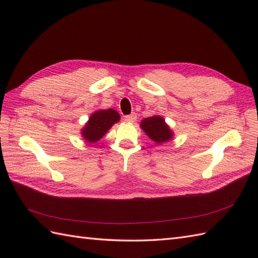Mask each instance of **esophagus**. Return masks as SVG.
Returning <instances> with one entry per match:
<instances>
[{
  "label": "esophagus",
  "instance_id": "1",
  "mask_svg": "<svg viewBox=\"0 0 258 258\" xmlns=\"http://www.w3.org/2000/svg\"><path fill=\"white\" fill-rule=\"evenodd\" d=\"M136 118H138V116H136L135 113H132V114H130V115H126V116H125V120H127V122H131V123L135 122Z\"/></svg>",
  "mask_w": 258,
  "mask_h": 258
}]
</instances>
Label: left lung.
<instances>
[{"instance_id": "left-lung-1", "label": "left lung", "mask_w": 258, "mask_h": 258, "mask_svg": "<svg viewBox=\"0 0 258 258\" xmlns=\"http://www.w3.org/2000/svg\"><path fill=\"white\" fill-rule=\"evenodd\" d=\"M141 127L144 130V132L149 135V138L156 143H164L168 140H171L173 136L172 131L166 125L165 120L161 116H152L142 120Z\"/></svg>"}]
</instances>
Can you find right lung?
<instances>
[{"label":"right lung","instance_id":"1","mask_svg":"<svg viewBox=\"0 0 258 258\" xmlns=\"http://www.w3.org/2000/svg\"><path fill=\"white\" fill-rule=\"evenodd\" d=\"M118 120L119 114L112 108L97 111L91 115L89 122L82 130V135L90 143H95Z\"/></svg>","mask_w":258,"mask_h":258}]
</instances>
